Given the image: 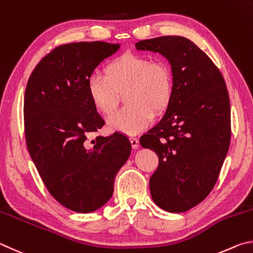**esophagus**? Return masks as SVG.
I'll return each mask as SVG.
<instances>
[{
	"instance_id": "esophagus-1",
	"label": "esophagus",
	"mask_w": 253,
	"mask_h": 253,
	"mask_svg": "<svg viewBox=\"0 0 253 253\" xmlns=\"http://www.w3.org/2000/svg\"><path fill=\"white\" fill-rule=\"evenodd\" d=\"M130 141H131L132 148H133V149H138L139 148L140 142H139V139L138 138H131Z\"/></svg>"
}]
</instances>
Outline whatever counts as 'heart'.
Returning a JSON list of instances; mask_svg holds the SVG:
<instances>
[{
    "mask_svg": "<svg viewBox=\"0 0 253 253\" xmlns=\"http://www.w3.org/2000/svg\"><path fill=\"white\" fill-rule=\"evenodd\" d=\"M88 96L94 108L103 114L112 113L124 93L127 104L110 115L111 130L134 135L150 126L154 112L161 113L169 105L173 93V78L169 65L150 56L126 53L110 62L105 74L94 73L87 81Z\"/></svg>",
    "mask_w": 253,
    "mask_h": 253,
    "instance_id": "1",
    "label": "heart"
}]
</instances>
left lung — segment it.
<instances>
[{
    "label": "left lung",
    "instance_id": "left-lung-1",
    "mask_svg": "<svg viewBox=\"0 0 253 253\" xmlns=\"http://www.w3.org/2000/svg\"><path fill=\"white\" fill-rule=\"evenodd\" d=\"M135 47L159 53L171 65V101L140 144L159 157L150 178L152 200L165 211L180 213L208 197L227 157L231 138L227 85L210 57L187 38L144 40Z\"/></svg>",
    "mask_w": 253,
    "mask_h": 253
}]
</instances>
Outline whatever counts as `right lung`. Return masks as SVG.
Listing matches in <instances>:
<instances>
[{
    "label": "right lung",
    "mask_w": 253,
    "mask_h": 253,
    "mask_svg": "<svg viewBox=\"0 0 253 253\" xmlns=\"http://www.w3.org/2000/svg\"><path fill=\"white\" fill-rule=\"evenodd\" d=\"M121 44H64L44 56L31 74L24 96L25 139L48 191L68 209L88 213L108 202L115 175L127 161L126 135L88 138L104 120L88 96L93 71Z\"/></svg>",
    "instance_id": "add662e5"
}]
</instances>
